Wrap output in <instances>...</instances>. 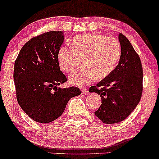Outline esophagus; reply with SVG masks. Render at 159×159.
I'll list each match as a JSON object with an SVG mask.
<instances>
[{
    "label": "esophagus",
    "mask_w": 159,
    "mask_h": 159,
    "mask_svg": "<svg viewBox=\"0 0 159 159\" xmlns=\"http://www.w3.org/2000/svg\"><path fill=\"white\" fill-rule=\"evenodd\" d=\"M81 93H82L83 94H87V93H89L88 89L87 88H82V89H81Z\"/></svg>",
    "instance_id": "34e87169"
}]
</instances>
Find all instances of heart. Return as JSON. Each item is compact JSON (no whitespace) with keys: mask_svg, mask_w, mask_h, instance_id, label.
<instances>
[{"mask_svg":"<svg viewBox=\"0 0 159 159\" xmlns=\"http://www.w3.org/2000/svg\"><path fill=\"white\" fill-rule=\"evenodd\" d=\"M121 55V44L116 38L99 34L76 36L71 48L61 47L58 51L59 65L66 72H70L81 63L84 66L69 75V81L84 85L96 78L102 80L111 74Z\"/></svg>","mask_w":159,"mask_h":159,"instance_id":"1","label":"heart"}]
</instances>
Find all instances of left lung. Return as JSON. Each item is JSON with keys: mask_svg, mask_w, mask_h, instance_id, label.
Listing matches in <instances>:
<instances>
[{"mask_svg": "<svg viewBox=\"0 0 159 159\" xmlns=\"http://www.w3.org/2000/svg\"><path fill=\"white\" fill-rule=\"evenodd\" d=\"M121 57L116 69L89 91L97 93L102 104L95 116L103 123L116 124L128 117L140 100L143 92V68L140 59L129 40L118 34Z\"/></svg>", "mask_w": 159, "mask_h": 159, "instance_id": "8db88e82", "label": "left lung"}]
</instances>
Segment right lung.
I'll return each instance as SVG.
<instances>
[{"label": "right lung", "mask_w": 159, "mask_h": 159, "mask_svg": "<svg viewBox=\"0 0 159 159\" xmlns=\"http://www.w3.org/2000/svg\"><path fill=\"white\" fill-rule=\"evenodd\" d=\"M63 42V31L43 33L25 43L15 61L13 79L18 103L39 123L58 118L69 99L81 94L78 88L59 87L67 81L57 58Z\"/></svg>", "instance_id": "add662e5"}]
</instances>
